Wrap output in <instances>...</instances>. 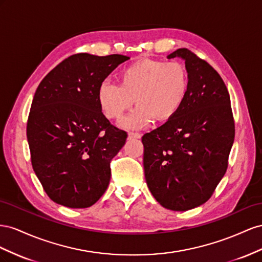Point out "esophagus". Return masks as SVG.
Returning <instances> with one entry per match:
<instances>
[{"label":"esophagus","mask_w":262,"mask_h":262,"mask_svg":"<svg viewBox=\"0 0 262 262\" xmlns=\"http://www.w3.org/2000/svg\"><path fill=\"white\" fill-rule=\"evenodd\" d=\"M128 137L129 138H140L141 137V134L135 133V132H129L128 133Z\"/></svg>","instance_id":"34e87169"}]
</instances>
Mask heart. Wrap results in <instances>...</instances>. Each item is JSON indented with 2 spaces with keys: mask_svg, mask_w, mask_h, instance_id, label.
Listing matches in <instances>:
<instances>
[{
  "mask_svg": "<svg viewBox=\"0 0 262 262\" xmlns=\"http://www.w3.org/2000/svg\"><path fill=\"white\" fill-rule=\"evenodd\" d=\"M119 85L103 82L98 101L104 115L117 119L134 103L137 107L123 118L121 126L127 129L143 128L156 121H167L180 108L188 93L189 74L177 61L163 62L141 59L119 73Z\"/></svg>",
  "mask_w": 262,
  "mask_h": 262,
  "instance_id": "heart-1",
  "label": "heart"
}]
</instances>
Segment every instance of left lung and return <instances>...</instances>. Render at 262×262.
Masks as SVG:
<instances>
[{
  "mask_svg": "<svg viewBox=\"0 0 262 262\" xmlns=\"http://www.w3.org/2000/svg\"><path fill=\"white\" fill-rule=\"evenodd\" d=\"M189 89L177 113L141 138L145 179L154 198L171 211L198 207L212 196L227 169L235 124L227 88L206 61L185 48Z\"/></svg>",
  "mask_w": 262,
  "mask_h": 262,
  "instance_id": "left-lung-1",
  "label": "left lung"
}]
</instances>
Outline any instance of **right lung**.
<instances>
[{"mask_svg": "<svg viewBox=\"0 0 262 262\" xmlns=\"http://www.w3.org/2000/svg\"><path fill=\"white\" fill-rule=\"evenodd\" d=\"M128 59L73 55L36 90L27 122L32 164L45 192L58 204L86 208L107 189L110 162L125 145L127 134L104 116L98 91Z\"/></svg>", "mask_w": 262, "mask_h": 262, "instance_id": "obj_1", "label": "right lung"}]
</instances>
